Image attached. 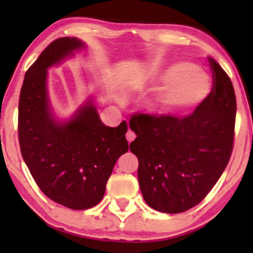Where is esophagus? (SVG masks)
I'll return each instance as SVG.
<instances>
[{
	"label": "esophagus",
	"instance_id": "34e87169",
	"mask_svg": "<svg viewBox=\"0 0 253 253\" xmlns=\"http://www.w3.org/2000/svg\"><path fill=\"white\" fill-rule=\"evenodd\" d=\"M134 138H136V134H134L133 131H131L130 129L127 130V132H126V139H127V141H129V143H131V141H132Z\"/></svg>",
	"mask_w": 253,
	"mask_h": 253
}]
</instances>
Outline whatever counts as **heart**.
<instances>
[{
	"instance_id": "b5f03b06",
	"label": "heart",
	"mask_w": 253,
	"mask_h": 253,
	"mask_svg": "<svg viewBox=\"0 0 253 253\" xmlns=\"http://www.w3.org/2000/svg\"><path fill=\"white\" fill-rule=\"evenodd\" d=\"M169 85L152 100L153 112L171 114L196 108L209 96L212 83L205 72L190 62H178L159 72L154 86Z\"/></svg>"
}]
</instances>
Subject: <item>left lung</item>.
<instances>
[{"mask_svg": "<svg viewBox=\"0 0 253 253\" xmlns=\"http://www.w3.org/2000/svg\"><path fill=\"white\" fill-rule=\"evenodd\" d=\"M213 86L184 117L137 113L130 127L137 138L138 181L145 202L164 213H182L205 198L229 162L234 147L236 96L229 76L209 57Z\"/></svg>", "mask_w": 253, "mask_h": 253, "instance_id": "left-lung-1", "label": "left lung"}]
</instances>
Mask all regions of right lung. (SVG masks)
<instances>
[{
	"label": "right lung",
	"instance_id": "1",
	"mask_svg": "<svg viewBox=\"0 0 253 253\" xmlns=\"http://www.w3.org/2000/svg\"><path fill=\"white\" fill-rule=\"evenodd\" d=\"M83 47L81 40L69 37L48 44L26 71L18 105L19 146L31 175L48 198L71 210L101 202L117 159L129 150L126 121L106 126L92 101L68 122L51 116L47 69Z\"/></svg>",
	"mask_w": 253,
	"mask_h": 253
}]
</instances>
